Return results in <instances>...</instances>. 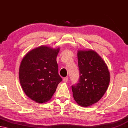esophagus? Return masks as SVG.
Instances as JSON below:
<instances>
[{"instance_id": "34e87169", "label": "esophagus", "mask_w": 128, "mask_h": 128, "mask_svg": "<svg viewBox=\"0 0 128 128\" xmlns=\"http://www.w3.org/2000/svg\"><path fill=\"white\" fill-rule=\"evenodd\" d=\"M63 81L64 82H67L68 81V77H64V79H63Z\"/></svg>"}]
</instances>
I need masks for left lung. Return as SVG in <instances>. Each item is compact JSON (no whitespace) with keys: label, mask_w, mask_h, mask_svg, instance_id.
<instances>
[{"label":"left lung","mask_w":128,"mask_h":128,"mask_svg":"<svg viewBox=\"0 0 128 128\" xmlns=\"http://www.w3.org/2000/svg\"><path fill=\"white\" fill-rule=\"evenodd\" d=\"M80 78L72 86L74 99L84 107L99 101L106 92L110 82L108 66L102 58L93 50L78 51Z\"/></svg>","instance_id":"8db88e82"}]
</instances>
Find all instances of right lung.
Instances as JSON below:
<instances>
[{
  "label": "right lung",
  "instance_id": "obj_1",
  "mask_svg": "<svg viewBox=\"0 0 128 128\" xmlns=\"http://www.w3.org/2000/svg\"><path fill=\"white\" fill-rule=\"evenodd\" d=\"M60 48L41 46L29 52L22 60L19 80L27 96L38 103L52 98L62 80L58 74L56 56Z\"/></svg>",
  "mask_w": 128,
  "mask_h": 128
}]
</instances>
